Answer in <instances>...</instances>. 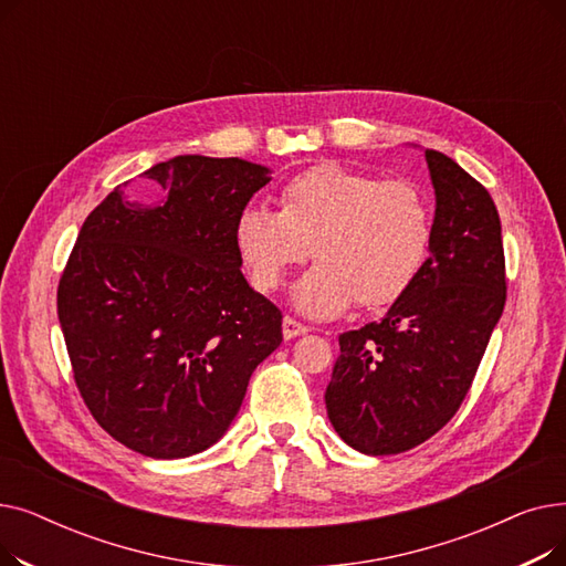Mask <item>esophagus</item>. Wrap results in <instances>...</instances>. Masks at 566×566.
I'll use <instances>...</instances> for the list:
<instances>
[{"instance_id":"34e87169","label":"esophagus","mask_w":566,"mask_h":566,"mask_svg":"<svg viewBox=\"0 0 566 566\" xmlns=\"http://www.w3.org/2000/svg\"><path fill=\"white\" fill-rule=\"evenodd\" d=\"M282 333H284V339H293V337H301V335L310 333V328H307L305 323L295 321L293 316H284V321H282Z\"/></svg>"}]
</instances>
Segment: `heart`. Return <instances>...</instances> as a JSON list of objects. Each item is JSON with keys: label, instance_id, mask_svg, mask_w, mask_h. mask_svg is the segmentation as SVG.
Returning a JSON list of instances; mask_svg holds the SVG:
<instances>
[{"label": "heart", "instance_id": "1", "mask_svg": "<svg viewBox=\"0 0 566 566\" xmlns=\"http://www.w3.org/2000/svg\"><path fill=\"white\" fill-rule=\"evenodd\" d=\"M233 243L261 293L275 291L310 245L316 265L295 284L293 305L328 318L353 301L376 310L401 298L427 261L431 211L410 181L328 163L291 176L280 190V211L245 206Z\"/></svg>", "mask_w": 566, "mask_h": 566}]
</instances>
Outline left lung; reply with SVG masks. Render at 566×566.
<instances>
[{
    "label": "left lung",
    "mask_w": 566,
    "mask_h": 566,
    "mask_svg": "<svg viewBox=\"0 0 566 566\" xmlns=\"http://www.w3.org/2000/svg\"><path fill=\"white\" fill-rule=\"evenodd\" d=\"M436 190L431 256L382 316L339 335L325 408L371 457L418 448L465 399L507 301L497 208L452 158L424 151Z\"/></svg>",
    "instance_id": "1"
}]
</instances>
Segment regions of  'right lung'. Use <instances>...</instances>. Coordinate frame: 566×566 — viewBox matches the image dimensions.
<instances>
[{
    "instance_id": "1",
    "label": "right lung",
    "mask_w": 566,
    "mask_h": 566,
    "mask_svg": "<svg viewBox=\"0 0 566 566\" xmlns=\"http://www.w3.org/2000/svg\"><path fill=\"white\" fill-rule=\"evenodd\" d=\"M268 174L241 158L176 156L144 171L163 190L156 203L116 186L77 233L59 323L88 412L133 452L211 448L282 342V312L248 284L233 243Z\"/></svg>"
}]
</instances>
